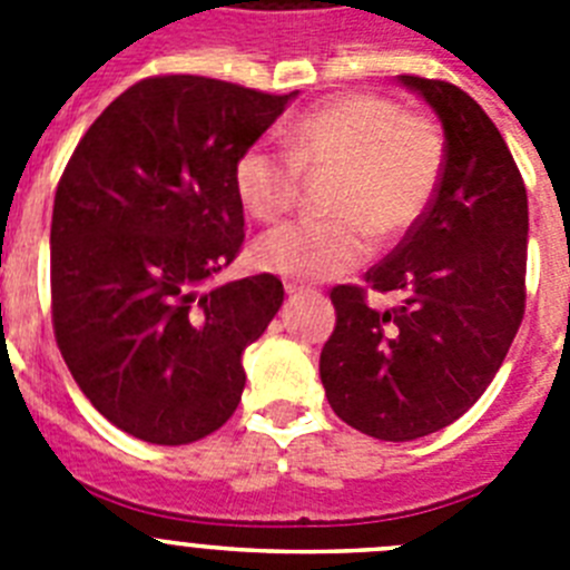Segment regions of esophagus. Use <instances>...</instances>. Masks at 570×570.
I'll list each match as a JSON object with an SVG mask.
<instances>
[{
	"label": "esophagus",
	"instance_id": "esophagus-1",
	"mask_svg": "<svg viewBox=\"0 0 570 570\" xmlns=\"http://www.w3.org/2000/svg\"><path fill=\"white\" fill-rule=\"evenodd\" d=\"M308 285L305 282H296V279H288L285 282V294L288 296H296V294H308Z\"/></svg>",
	"mask_w": 570,
	"mask_h": 570
}]
</instances>
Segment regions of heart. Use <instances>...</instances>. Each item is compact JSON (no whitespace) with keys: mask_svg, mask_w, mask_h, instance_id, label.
<instances>
[{"mask_svg":"<svg viewBox=\"0 0 570 570\" xmlns=\"http://www.w3.org/2000/svg\"><path fill=\"white\" fill-rule=\"evenodd\" d=\"M445 145L431 122L376 94H345L294 119L288 148L259 139L236 156L234 190L259 223L294 208L302 170H336L328 219H299L254 245L259 268L296 279H334L371 254V230L400 239L431 208Z\"/></svg>","mask_w":570,"mask_h":570,"instance_id":"obj_1","label":"heart"}]
</instances>
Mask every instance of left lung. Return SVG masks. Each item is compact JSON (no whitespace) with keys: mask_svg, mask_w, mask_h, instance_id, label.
<instances>
[{"mask_svg":"<svg viewBox=\"0 0 570 570\" xmlns=\"http://www.w3.org/2000/svg\"><path fill=\"white\" fill-rule=\"evenodd\" d=\"M445 130L434 203L367 288L402 294L371 308L365 288L336 285V328L320 376L342 422L385 442L460 420L500 371L525 314L528 194L505 139L456 85L400 77Z\"/></svg>","mask_w":570,"mask_h":570,"instance_id":"8db88e82","label":"left lung"}]
</instances>
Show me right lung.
Returning <instances> with one entry per match:
<instances>
[{
  "instance_id": "obj_1",
  "label": "right lung",
  "mask_w": 570,
  "mask_h": 570,
  "mask_svg": "<svg viewBox=\"0 0 570 570\" xmlns=\"http://www.w3.org/2000/svg\"><path fill=\"white\" fill-rule=\"evenodd\" d=\"M296 94L150 77L79 139L50 223V308L90 405L154 445L214 434L242 400V351L285 291L274 274L210 288L245 242L234 163Z\"/></svg>"
}]
</instances>
